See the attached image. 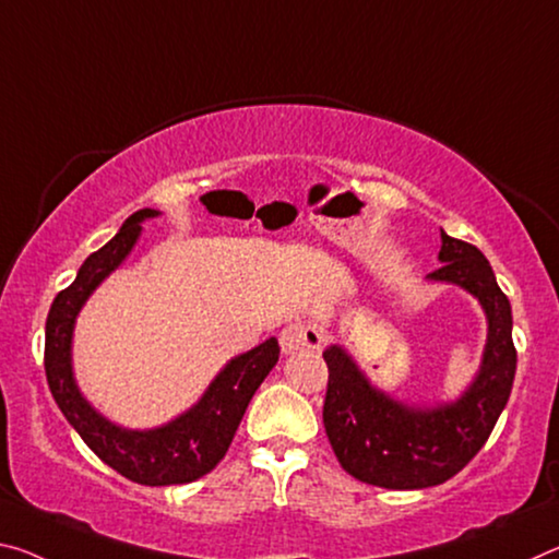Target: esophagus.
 <instances>
[{
    "instance_id": "obj_1",
    "label": "esophagus",
    "mask_w": 559,
    "mask_h": 559,
    "mask_svg": "<svg viewBox=\"0 0 559 559\" xmlns=\"http://www.w3.org/2000/svg\"><path fill=\"white\" fill-rule=\"evenodd\" d=\"M323 338H325L323 328L316 323H306V321L288 323L278 335L283 353H296V350H306V348L318 350L321 348Z\"/></svg>"
}]
</instances>
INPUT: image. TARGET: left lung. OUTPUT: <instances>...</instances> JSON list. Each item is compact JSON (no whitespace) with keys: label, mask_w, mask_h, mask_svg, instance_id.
<instances>
[{"label":"left lung","mask_w":559,"mask_h":559,"mask_svg":"<svg viewBox=\"0 0 559 559\" xmlns=\"http://www.w3.org/2000/svg\"><path fill=\"white\" fill-rule=\"evenodd\" d=\"M442 265L430 278L457 283L487 313V345L475 383L457 403L415 411L376 391L348 353H323L328 388L323 425L341 467L360 483L385 490H420L450 480L490 438L508 405L518 368L510 300L480 248L440 231Z\"/></svg>","instance_id":"left-lung-1"}]
</instances>
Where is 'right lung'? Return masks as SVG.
Listing matches in <instances>:
<instances>
[{
    "instance_id": "1",
    "label": "right lung",
    "mask_w": 559,
    "mask_h": 559,
    "mask_svg": "<svg viewBox=\"0 0 559 559\" xmlns=\"http://www.w3.org/2000/svg\"><path fill=\"white\" fill-rule=\"evenodd\" d=\"M156 216L152 209L131 214L109 243L82 263L72 286L59 290L47 316L44 370L59 411L74 425L88 448L131 483L158 487L193 483L224 460L248 403L263 378L278 362L281 348L269 338L259 348L234 358L189 413L156 430H123L104 420L88 405L72 378V328L88 294L127 259L141 234V221Z\"/></svg>"
}]
</instances>
